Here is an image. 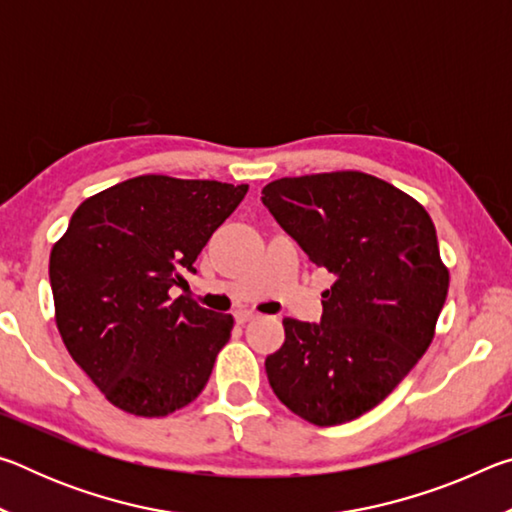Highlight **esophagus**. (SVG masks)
Wrapping results in <instances>:
<instances>
[{"mask_svg": "<svg viewBox=\"0 0 512 512\" xmlns=\"http://www.w3.org/2000/svg\"><path fill=\"white\" fill-rule=\"evenodd\" d=\"M253 318H257V314H255V311H250V309H239L235 314V320L239 325H246L248 320H253Z\"/></svg>", "mask_w": 512, "mask_h": 512, "instance_id": "obj_1", "label": "esophagus"}]
</instances>
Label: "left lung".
<instances>
[{"instance_id": "1", "label": "left lung", "mask_w": 512, "mask_h": 512, "mask_svg": "<svg viewBox=\"0 0 512 512\" xmlns=\"http://www.w3.org/2000/svg\"><path fill=\"white\" fill-rule=\"evenodd\" d=\"M262 203L316 266L336 275L318 325L284 318L266 375L284 406L316 427L386 400L436 336L449 271L427 210L363 171L280 178Z\"/></svg>"}]
</instances>
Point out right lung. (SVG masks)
<instances>
[{
  "mask_svg": "<svg viewBox=\"0 0 512 512\" xmlns=\"http://www.w3.org/2000/svg\"><path fill=\"white\" fill-rule=\"evenodd\" d=\"M246 192L146 173L85 198L51 248L58 332L117 409L164 418L201 395L235 318L169 291Z\"/></svg>",
  "mask_w": 512,
  "mask_h": 512,
  "instance_id": "obj_1",
  "label": "right lung"
}]
</instances>
